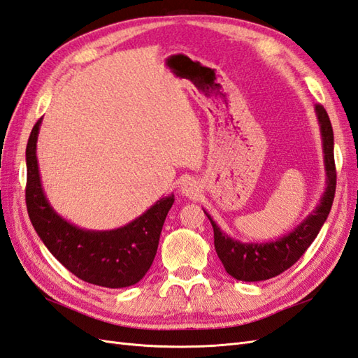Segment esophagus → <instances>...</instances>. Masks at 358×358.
<instances>
[{"label":"esophagus","instance_id":"1","mask_svg":"<svg viewBox=\"0 0 358 358\" xmlns=\"http://www.w3.org/2000/svg\"><path fill=\"white\" fill-rule=\"evenodd\" d=\"M199 191H200V188L197 185V182L192 180V179L185 180V182L182 183V187H180L182 194L189 197V199H196L199 196Z\"/></svg>","mask_w":358,"mask_h":358}]
</instances>
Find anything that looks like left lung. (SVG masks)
<instances>
[{"label":"left lung","instance_id":"8db88e82","mask_svg":"<svg viewBox=\"0 0 358 358\" xmlns=\"http://www.w3.org/2000/svg\"><path fill=\"white\" fill-rule=\"evenodd\" d=\"M315 111L321 127L327 188L320 205L301 224H298L291 234L271 241V243L244 244L226 235L208 212L203 209L212 227H214V245L221 264L224 265L226 271L231 277L241 280V282H262V280L273 278L291 268L310 247L324 226L328 214H330L336 192L334 137L331 122L325 108L322 105L316 103Z\"/></svg>","mask_w":358,"mask_h":358}]
</instances>
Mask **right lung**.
<instances>
[{
	"instance_id": "obj_1",
	"label": "right lung",
	"mask_w": 358,
	"mask_h": 358,
	"mask_svg": "<svg viewBox=\"0 0 358 358\" xmlns=\"http://www.w3.org/2000/svg\"><path fill=\"white\" fill-rule=\"evenodd\" d=\"M38 119L27 144L25 201L37 235L59 262L78 278L119 289L138 283L155 259L164 221L175 196L162 197L129 224L114 230H84L71 224L48 201L36 157Z\"/></svg>"
}]
</instances>
